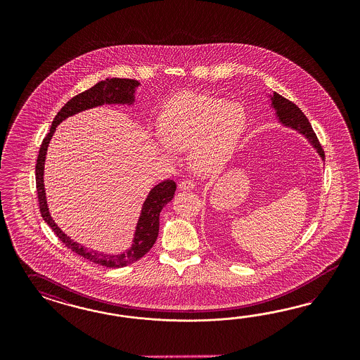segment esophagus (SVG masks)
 I'll return each instance as SVG.
<instances>
[{
  "mask_svg": "<svg viewBox=\"0 0 360 360\" xmlns=\"http://www.w3.org/2000/svg\"><path fill=\"white\" fill-rule=\"evenodd\" d=\"M194 186H195V184H194L191 179H184V181L179 182L178 187H179L181 190H193Z\"/></svg>",
  "mask_w": 360,
  "mask_h": 360,
  "instance_id": "esophagus-1",
  "label": "esophagus"
}]
</instances>
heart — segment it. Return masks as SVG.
Returning a JSON list of instances; mask_svg holds the SVG:
<instances>
[{"mask_svg": "<svg viewBox=\"0 0 360 360\" xmlns=\"http://www.w3.org/2000/svg\"><path fill=\"white\" fill-rule=\"evenodd\" d=\"M247 113L238 103L185 94L165 105L155 146L166 155L193 148L191 165L199 174L214 175L227 165L247 129Z\"/></svg>", "mask_w": 360, "mask_h": 360, "instance_id": "obj_1", "label": "heart"}]
</instances>
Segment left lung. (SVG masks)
<instances>
[{
	"instance_id": "8db88e82",
	"label": "left lung",
	"mask_w": 360,
	"mask_h": 360,
	"mask_svg": "<svg viewBox=\"0 0 360 360\" xmlns=\"http://www.w3.org/2000/svg\"><path fill=\"white\" fill-rule=\"evenodd\" d=\"M272 104L274 109L277 110V116H278V119L283 122V125H288L295 131L305 134L306 139L316 148V152L319 153L321 158L325 160L323 148L318 141L316 134L311 128V124L307 120L304 112L298 108L293 101L283 98L277 92L273 94Z\"/></svg>"
}]
</instances>
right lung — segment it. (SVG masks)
Instances as JSON below:
<instances>
[{"label":"right lung","mask_w":360,"mask_h":360,"mask_svg":"<svg viewBox=\"0 0 360 360\" xmlns=\"http://www.w3.org/2000/svg\"><path fill=\"white\" fill-rule=\"evenodd\" d=\"M137 86H139V82L133 80V79H119V77L105 79V80L98 82V84H95L94 87H91L87 91L74 96L71 100H68L65 103V107L60 109L58 112V115L55 116L50 131L46 134V137L42 141L39 154L37 158V165H35V182H37L38 203H39V211H41V215L44 221L51 227L55 235L58 236V239L60 240L68 250L75 252L77 255L87 259L89 262L107 266V268L127 266L131 262L140 260L143 255H146L148 252L150 251V248L154 245L157 236H158L161 210L174 196L175 188H176L174 181L173 179L164 181L160 185L152 188V191L149 193V195L142 206L141 217L137 223L134 243H133L131 250L124 252L121 255H105V253H98L92 250H87V248L82 247L80 244L72 241L60 231V229L55 224L54 220L50 217L47 203H46V194H44V158H46L49 142L54 134L56 125H59L68 116H72L84 109L98 107L104 103L105 104H112V103L131 104L134 100L133 98L134 87H137Z\"/></svg>","instance_id":"obj_1"}]
</instances>
